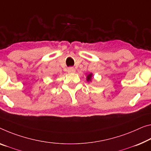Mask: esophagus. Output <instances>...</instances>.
Masks as SVG:
<instances>
[{
	"instance_id": "esophagus-1",
	"label": "esophagus",
	"mask_w": 151,
	"mask_h": 151,
	"mask_svg": "<svg viewBox=\"0 0 151 151\" xmlns=\"http://www.w3.org/2000/svg\"><path fill=\"white\" fill-rule=\"evenodd\" d=\"M76 71V69L73 68H69L68 69V73H74Z\"/></svg>"
}]
</instances>
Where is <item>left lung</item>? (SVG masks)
I'll list each match as a JSON object with an SVG mask.
<instances>
[{
  "instance_id": "1",
  "label": "left lung",
  "mask_w": 151,
  "mask_h": 151,
  "mask_svg": "<svg viewBox=\"0 0 151 151\" xmlns=\"http://www.w3.org/2000/svg\"><path fill=\"white\" fill-rule=\"evenodd\" d=\"M92 73H89L88 75H87V77H86V80L88 81V82H90V81H91V78H92Z\"/></svg>"
}]
</instances>
